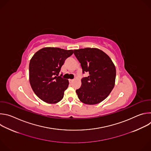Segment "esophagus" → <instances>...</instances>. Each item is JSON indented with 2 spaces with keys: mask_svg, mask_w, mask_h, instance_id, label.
Segmentation results:
<instances>
[{
  "mask_svg": "<svg viewBox=\"0 0 151 151\" xmlns=\"http://www.w3.org/2000/svg\"><path fill=\"white\" fill-rule=\"evenodd\" d=\"M73 79H69V81L70 83H72L73 82Z\"/></svg>",
  "mask_w": 151,
  "mask_h": 151,
  "instance_id": "34e87169",
  "label": "esophagus"
}]
</instances>
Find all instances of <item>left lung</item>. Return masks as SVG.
Masks as SVG:
<instances>
[{
    "label": "left lung",
    "mask_w": 151,
    "mask_h": 151,
    "mask_svg": "<svg viewBox=\"0 0 151 151\" xmlns=\"http://www.w3.org/2000/svg\"><path fill=\"white\" fill-rule=\"evenodd\" d=\"M81 63L82 73L89 75L81 79V87L76 90L83 103L96 104L104 100L113 90L116 69L110 57L97 48H86L74 50Z\"/></svg>",
    "instance_id": "obj_1"
}]
</instances>
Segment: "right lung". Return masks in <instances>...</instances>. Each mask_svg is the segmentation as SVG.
<instances>
[{"mask_svg":"<svg viewBox=\"0 0 151 151\" xmlns=\"http://www.w3.org/2000/svg\"><path fill=\"white\" fill-rule=\"evenodd\" d=\"M73 50L46 47L37 51L29 63V81L35 94L44 101L59 102L69 86V81L59 76L65 60Z\"/></svg>","mask_w":151,"mask_h":151,"instance_id":"add662e5","label":"right lung"}]
</instances>
